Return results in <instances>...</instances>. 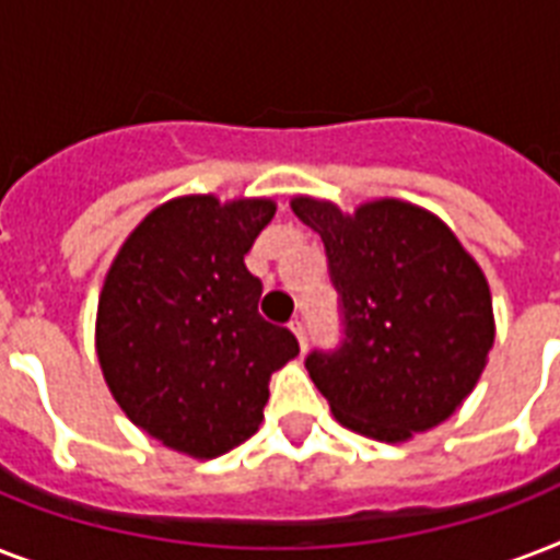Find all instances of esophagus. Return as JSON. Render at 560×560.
<instances>
[{
    "mask_svg": "<svg viewBox=\"0 0 560 560\" xmlns=\"http://www.w3.org/2000/svg\"><path fill=\"white\" fill-rule=\"evenodd\" d=\"M290 331L296 334L299 349L305 351V349H307V331H305V323H302V319H293V323H290Z\"/></svg>",
    "mask_w": 560,
    "mask_h": 560,
    "instance_id": "1",
    "label": "esophagus"
}]
</instances>
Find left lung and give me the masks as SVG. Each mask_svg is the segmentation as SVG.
Instances as JSON below:
<instances>
[{
  "instance_id": "1",
  "label": "left lung",
  "mask_w": 560,
  "mask_h": 560,
  "mask_svg": "<svg viewBox=\"0 0 560 560\" xmlns=\"http://www.w3.org/2000/svg\"><path fill=\"white\" fill-rule=\"evenodd\" d=\"M290 209L323 237L342 299V346L305 360L334 418L389 444L447 421L494 349L491 290L474 255L433 211L395 197L342 211L299 194Z\"/></svg>"
}]
</instances>
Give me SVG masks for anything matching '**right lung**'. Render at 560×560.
I'll list each match as a JSON object with an SVG mask.
<instances>
[{
	"label": "right lung",
	"mask_w": 560,
	"mask_h": 560,
	"mask_svg": "<svg viewBox=\"0 0 560 560\" xmlns=\"http://www.w3.org/2000/svg\"><path fill=\"white\" fill-rule=\"evenodd\" d=\"M272 214L270 197H174L127 235L104 276V381L139 430L191 459L249 439L270 374L299 354L296 337L258 314L261 281L244 264Z\"/></svg>",
	"instance_id": "add662e5"
}]
</instances>
